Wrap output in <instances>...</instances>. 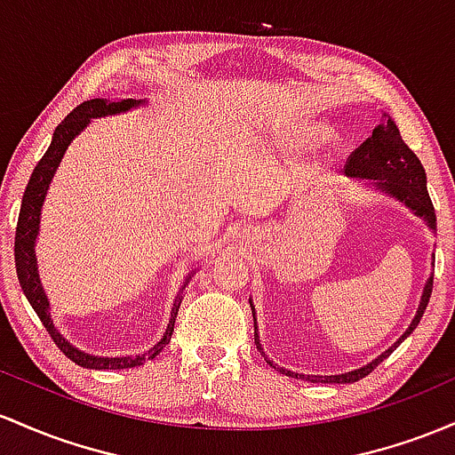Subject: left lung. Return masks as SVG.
<instances>
[{
    "label": "left lung",
    "mask_w": 455,
    "mask_h": 455,
    "mask_svg": "<svg viewBox=\"0 0 455 455\" xmlns=\"http://www.w3.org/2000/svg\"><path fill=\"white\" fill-rule=\"evenodd\" d=\"M346 173L352 178H370V180H376V185L385 188V191L391 193V196H395L397 200L404 202L408 208H412L419 217L426 219L427 226L436 229V212H434L432 200L430 196H427L426 170H423L421 161L417 159L415 152L404 144V140H402L400 131H397V126L393 124L391 117L387 120V124L376 126L374 132H371V137H367L363 144L352 152L348 161H346ZM432 283H434V277L427 279L426 290H423V296H421L419 311H417L415 320H412L411 326H408L406 333L402 335V339L408 338V335L417 329V324L421 323V315L423 311H426L427 300H430V294H432ZM255 329H258V324H255V314H253L255 346H258V350H262ZM402 339L395 341L385 355H380L379 359H374L371 363L363 365L361 370L348 371V374H339V376H303V374H294V371L283 370V367L270 363V361L268 363L277 371H283V374L292 376V379L311 380V382H344L346 385V382H356L365 379L367 374H371V371L382 363V359H387V356L393 352V348H397V346L402 344Z\"/></svg>",
    "instance_id": "8db88e82"
}]
</instances>
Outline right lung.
Returning a JSON list of instances; mask_svg holds the SVG:
<instances>
[{"label":"right lung","instance_id":"obj_1","mask_svg":"<svg viewBox=\"0 0 455 455\" xmlns=\"http://www.w3.org/2000/svg\"><path fill=\"white\" fill-rule=\"evenodd\" d=\"M140 103L141 100H132V99L117 100V103H109V100L105 99H92V100H85V103L76 105L75 109L70 111V114L66 116L58 126H55L51 146L47 148L43 159L38 161V165L34 167L32 178H29L28 187H25L21 212H19V221H17V234H14V262H17V277L25 296H28L29 305H32L36 314H38L40 323L44 324V329L49 331L51 339L55 341V346H58V348L62 350L73 363L81 367H90V370H126V367L144 365L150 359H155V356L161 352L163 346L170 344L172 333H173V323H176L178 309H180V303H182V294H178L176 300H173L172 318H170V324H167V331L165 335H163V339L155 346V348L144 352V355L109 359V356H92L88 352L76 350L75 346H70L68 341L60 338V333L55 331L53 323H51L49 300L43 292V285H40V279H38V270H36L34 241H36V234H38L40 206H43L49 182L51 178H53L55 170H58L60 161H62L66 148H68L70 141H73L75 137L90 124L92 117L120 114V111L131 109V107H137Z\"/></svg>","mask_w":455,"mask_h":455}]
</instances>
